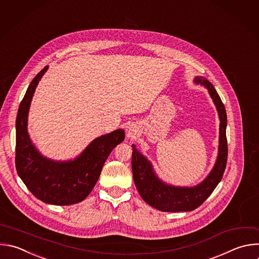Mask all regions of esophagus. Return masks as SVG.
<instances>
[{
    "label": "esophagus",
    "mask_w": 259,
    "mask_h": 259,
    "mask_svg": "<svg viewBox=\"0 0 259 259\" xmlns=\"http://www.w3.org/2000/svg\"><path fill=\"white\" fill-rule=\"evenodd\" d=\"M126 136L129 139H135L138 136V129L135 125H128L126 127Z\"/></svg>",
    "instance_id": "1"
}]
</instances>
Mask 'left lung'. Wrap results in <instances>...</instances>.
<instances>
[{
  "label": "left lung",
  "instance_id": "1",
  "mask_svg": "<svg viewBox=\"0 0 259 259\" xmlns=\"http://www.w3.org/2000/svg\"><path fill=\"white\" fill-rule=\"evenodd\" d=\"M196 83H200L208 90V93L217 106L220 124V147L214 167L208 177L195 187H173L162 183L155 174L147 159L132 145V171L135 186L142 199L150 206L166 212L191 211L200 206L212 193L223 178L228 159V141L226 135L227 114L225 106L214 90L213 85L204 77H196Z\"/></svg>",
  "mask_w": 259,
  "mask_h": 259
}]
</instances>
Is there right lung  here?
<instances>
[{
  "instance_id": "1",
  "label": "right lung",
  "mask_w": 259,
  "mask_h": 259,
  "mask_svg": "<svg viewBox=\"0 0 259 259\" xmlns=\"http://www.w3.org/2000/svg\"><path fill=\"white\" fill-rule=\"evenodd\" d=\"M46 66L30 82L20 103L16 118L15 165L28 190L39 200L55 205H70L90 195L111 151L124 138L123 130L95 139L74 160L53 161L44 157L31 143L27 133V115L38 81Z\"/></svg>"
}]
</instances>
